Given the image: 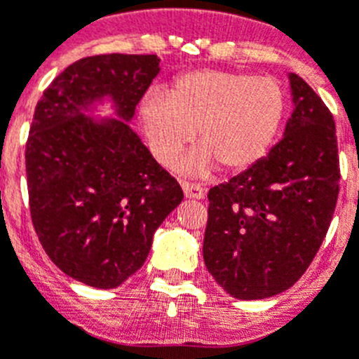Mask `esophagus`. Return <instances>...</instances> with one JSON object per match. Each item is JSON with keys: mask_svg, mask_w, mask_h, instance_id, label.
<instances>
[{"mask_svg": "<svg viewBox=\"0 0 359 359\" xmlns=\"http://www.w3.org/2000/svg\"><path fill=\"white\" fill-rule=\"evenodd\" d=\"M183 187V192L189 199H203L205 194H207V189L203 185H198V183H192V182H182Z\"/></svg>", "mask_w": 359, "mask_h": 359, "instance_id": "esophagus-1", "label": "esophagus"}]
</instances>
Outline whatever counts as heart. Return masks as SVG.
<instances>
[{
  "instance_id": "obj_1",
  "label": "heart",
  "mask_w": 359,
  "mask_h": 359,
  "mask_svg": "<svg viewBox=\"0 0 359 359\" xmlns=\"http://www.w3.org/2000/svg\"><path fill=\"white\" fill-rule=\"evenodd\" d=\"M286 111V93L275 77L246 72L196 69L174 79L167 98L151 95L140 118L152 152L170 163L192 140L199 149L187 167L207 172L243 170L261 160L273 144Z\"/></svg>"
}]
</instances>
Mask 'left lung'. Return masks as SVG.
Wrapping results in <instances>:
<instances>
[{"instance_id": "8db88e82", "label": "left lung", "mask_w": 359, "mask_h": 359, "mask_svg": "<svg viewBox=\"0 0 359 359\" xmlns=\"http://www.w3.org/2000/svg\"><path fill=\"white\" fill-rule=\"evenodd\" d=\"M294 109L268 156L212 187L203 259L239 300L290 290L325 239L340 192L334 118L298 75H290Z\"/></svg>"}]
</instances>
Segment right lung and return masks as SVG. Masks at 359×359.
Segmentation results:
<instances>
[{
  "label": "right lung",
  "instance_id": "1",
  "mask_svg": "<svg viewBox=\"0 0 359 359\" xmlns=\"http://www.w3.org/2000/svg\"><path fill=\"white\" fill-rule=\"evenodd\" d=\"M158 73L156 55L84 57L36 106L25 152L32 223L53 264L88 286L111 290L136 273L156 228L183 199L128 123H97L81 111L111 95L131 120Z\"/></svg>",
  "mask_w": 359,
  "mask_h": 359
}]
</instances>
